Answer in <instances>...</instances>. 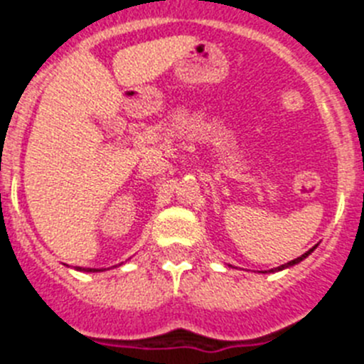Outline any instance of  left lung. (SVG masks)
<instances>
[{
    "instance_id": "1",
    "label": "left lung",
    "mask_w": 364,
    "mask_h": 364,
    "mask_svg": "<svg viewBox=\"0 0 364 364\" xmlns=\"http://www.w3.org/2000/svg\"><path fill=\"white\" fill-rule=\"evenodd\" d=\"M314 248H316V247H314ZM314 248H310V250L306 252V254H303V255H301V257H297V259H294V261H290V263H287V264H281V267H277V270H283V268L292 267V264H296V263H299V261H303L304 257H306V255L310 254V252H314Z\"/></svg>"
}]
</instances>
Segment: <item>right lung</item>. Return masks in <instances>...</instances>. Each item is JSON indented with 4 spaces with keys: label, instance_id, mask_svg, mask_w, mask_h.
<instances>
[{
    "label": "right lung",
    "instance_id": "right-lung-1",
    "mask_svg": "<svg viewBox=\"0 0 364 364\" xmlns=\"http://www.w3.org/2000/svg\"><path fill=\"white\" fill-rule=\"evenodd\" d=\"M77 270H83V272H97V270H92V268H81V267H76Z\"/></svg>",
    "mask_w": 364,
    "mask_h": 364
}]
</instances>
